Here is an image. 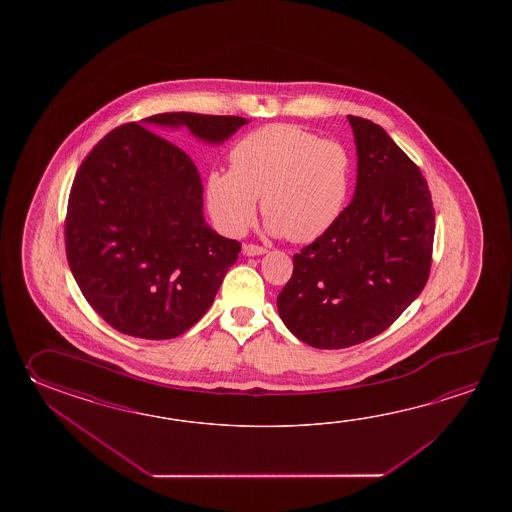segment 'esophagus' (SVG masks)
Listing matches in <instances>:
<instances>
[{"mask_svg":"<svg viewBox=\"0 0 512 512\" xmlns=\"http://www.w3.org/2000/svg\"><path fill=\"white\" fill-rule=\"evenodd\" d=\"M265 252H267V249L261 247V245H256V243H245L243 245V254H247V256H260Z\"/></svg>","mask_w":512,"mask_h":512,"instance_id":"esophagus-1","label":"esophagus"}]
</instances>
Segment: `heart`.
<instances>
[{
  "mask_svg": "<svg viewBox=\"0 0 512 512\" xmlns=\"http://www.w3.org/2000/svg\"><path fill=\"white\" fill-rule=\"evenodd\" d=\"M230 170L207 175L208 212L219 229L241 236L258 199L272 234L307 243L324 236L348 207L353 155L335 139L296 124H269L241 137Z\"/></svg>",
  "mask_w": 512,
  "mask_h": 512,
  "instance_id": "obj_1",
  "label": "heart"
}]
</instances>
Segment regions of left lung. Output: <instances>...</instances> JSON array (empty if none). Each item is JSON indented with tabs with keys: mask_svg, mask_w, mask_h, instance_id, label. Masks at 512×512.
I'll return each mask as SVG.
<instances>
[{
	"mask_svg": "<svg viewBox=\"0 0 512 512\" xmlns=\"http://www.w3.org/2000/svg\"><path fill=\"white\" fill-rule=\"evenodd\" d=\"M357 190L324 236L293 256L278 294L283 324L318 349L381 335L423 291L432 267L435 212L419 166L379 124L348 115Z\"/></svg>",
	"mask_w": 512,
	"mask_h": 512,
	"instance_id": "left-lung-1",
	"label": "left lung"
}]
</instances>
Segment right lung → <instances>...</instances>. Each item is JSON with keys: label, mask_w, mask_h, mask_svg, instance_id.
<instances>
[{"label": "right lung", "mask_w": 512, "mask_h": 512, "mask_svg": "<svg viewBox=\"0 0 512 512\" xmlns=\"http://www.w3.org/2000/svg\"><path fill=\"white\" fill-rule=\"evenodd\" d=\"M223 142L247 120L159 113ZM66 254L89 305L130 337H179L205 315L241 243L203 219V183L190 155L137 122L109 131L80 164L69 192Z\"/></svg>", "instance_id": "1"}]
</instances>
